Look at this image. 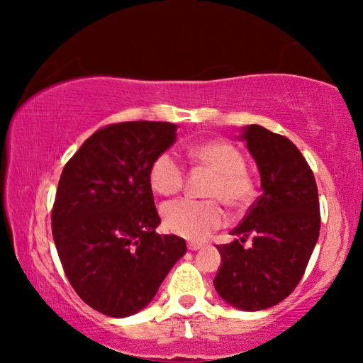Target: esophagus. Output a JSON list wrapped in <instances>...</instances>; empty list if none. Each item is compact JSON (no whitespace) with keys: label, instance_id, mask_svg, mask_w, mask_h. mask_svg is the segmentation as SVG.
Listing matches in <instances>:
<instances>
[{"label":"esophagus","instance_id":"obj_1","mask_svg":"<svg viewBox=\"0 0 363 363\" xmlns=\"http://www.w3.org/2000/svg\"><path fill=\"white\" fill-rule=\"evenodd\" d=\"M201 246H203V242H198V241H190V242H188V250H190V251L200 250Z\"/></svg>","mask_w":363,"mask_h":363}]
</instances>
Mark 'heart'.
I'll return each instance as SVG.
<instances>
[{
  "instance_id": "heart-1",
  "label": "heart",
  "mask_w": 363,
  "mask_h": 363,
  "mask_svg": "<svg viewBox=\"0 0 363 363\" xmlns=\"http://www.w3.org/2000/svg\"><path fill=\"white\" fill-rule=\"evenodd\" d=\"M191 157L198 165L213 172L206 186V196L216 200H182L172 201L163 208L165 226L175 235L190 240L205 238L226 221L220 201L233 210H242L255 196V182L250 177L242 153L230 142L211 140L191 148ZM186 170L175 152L167 150L153 158L148 180L157 193L163 196L175 195L185 185Z\"/></svg>"
}]
</instances>
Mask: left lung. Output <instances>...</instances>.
Masks as SVG:
<instances>
[{
  "label": "left lung",
  "mask_w": 363,
  "mask_h": 363,
  "mask_svg": "<svg viewBox=\"0 0 363 363\" xmlns=\"http://www.w3.org/2000/svg\"><path fill=\"white\" fill-rule=\"evenodd\" d=\"M261 173L262 193L218 245L223 264L213 281L233 307L262 311L284 301L304 276L319 238L320 208L314 173L294 143L261 125L242 132ZM253 240L251 248L242 242Z\"/></svg>",
  "instance_id": "1"
}]
</instances>
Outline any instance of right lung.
Wrapping results in <instances>:
<instances>
[{
  "label": "right lung",
  "mask_w": 363,
  "mask_h": 363,
  "mask_svg": "<svg viewBox=\"0 0 363 363\" xmlns=\"http://www.w3.org/2000/svg\"><path fill=\"white\" fill-rule=\"evenodd\" d=\"M170 122H121L94 132L61 173L52 238L77 296L104 315L127 317L157 294L186 252L175 235H158L148 170L173 145Z\"/></svg>",
  "instance_id": "obj_1"
}]
</instances>
